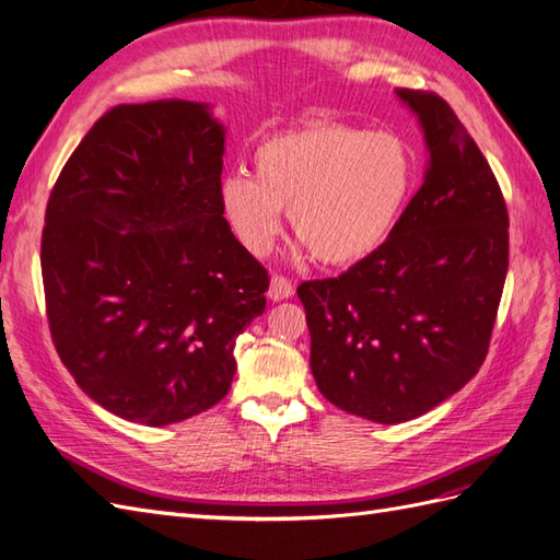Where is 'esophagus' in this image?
Returning a JSON list of instances; mask_svg holds the SVG:
<instances>
[{
    "label": "esophagus",
    "instance_id": "34e87169",
    "mask_svg": "<svg viewBox=\"0 0 560 560\" xmlns=\"http://www.w3.org/2000/svg\"><path fill=\"white\" fill-rule=\"evenodd\" d=\"M268 296L270 301H284L294 296V284L282 278V276H273L270 278V287H268Z\"/></svg>",
    "mask_w": 560,
    "mask_h": 560
}]
</instances>
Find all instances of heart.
<instances>
[{
    "label": "heart",
    "instance_id": "b5f03b06",
    "mask_svg": "<svg viewBox=\"0 0 560 560\" xmlns=\"http://www.w3.org/2000/svg\"><path fill=\"white\" fill-rule=\"evenodd\" d=\"M254 177L231 173L219 208L238 243L261 257L282 210L303 252L325 266H354L378 252L409 206L418 165L397 132L313 121L254 151Z\"/></svg>",
    "mask_w": 560,
    "mask_h": 560
}]
</instances>
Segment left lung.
<instances>
[{
	"label": "left lung",
	"mask_w": 560,
	"mask_h": 560,
	"mask_svg": "<svg viewBox=\"0 0 560 560\" xmlns=\"http://www.w3.org/2000/svg\"><path fill=\"white\" fill-rule=\"evenodd\" d=\"M397 97L428 149L418 194L378 252L299 287L317 389L381 425L432 411L477 374L510 266V219L479 147L439 95Z\"/></svg>",
	"instance_id": "left-lung-1"
}]
</instances>
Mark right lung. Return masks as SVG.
Returning <instances> with one entry per match:
<instances>
[{"label": "right lung", "mask_w": 560, "mask_h": 560, "mask_svg": "<svg viewBox=\"0 0 560 560\" xmlns=\"http://www.w3.org/2000/svg\"><path fill=\"white\" fill-rule=\"evenodd\" d=\"M224 151L208 103L121 105L50 191V336L83 393L124 420L163 428L222 401L235 338L266 311V268L219 208Z\"/></svg>", "instance_id": "right-lung-1"}]
</instances>
